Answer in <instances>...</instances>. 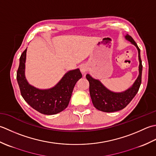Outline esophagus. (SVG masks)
<instances>
[{"instance_id":"34e87169","label":"esophagus","mask_w":156,"mask_h":156,"mask_svg":"<svg viewBox=\"0 0 156 156\" xmlns=\"http://www.w3.org/2000/svg\"><path fill=\"white\" fill-rule=\"evenodd\" d=\"M80 71L83 74L85 75L87 71V66L86 65H81L80 66Z\"/></svg>"}]
</instances>
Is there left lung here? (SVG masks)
<instances>
[{
    "label": "left lung",
    "mask_w": 156,
    "mask_h": 156,
    "mask_svg": "<svg viewBox=\"0 0 156 156\" xmlns=\"http://www.w3.org/2000/svg\"><path fill=\"white\" fill-rule=\"evenodd\" d=\"M125 38L133 44L138 51L139 75L131 86L120 92L113 91L104 85L99 79L92 77L90 74L86 75V78L90 83V94L92 103L96 109L102 112H114L125 108L135 96L141 83L143 66L140 56V49L133 37L129 34L125 35Z\"/></svg>",
    "instance_id": "left-lung-1"
}]
</instances>
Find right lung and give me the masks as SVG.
I'll use <instances>...</instances> for the list:
<instances>
[{"instance_id": "obj_1", "label": "right lung", "mask_w": 156, "mask_h": 156, "mask_svg": "<svg viewBox=\"0 0 156 156\" xmlns=\"http://www.w3.org/2000/svg\"><path fill=\"white\" fill-rule=\"evenodd\" d=\"M27 48L20 58L17 80L21 94L25 101L41 114L52 115L64 110L68 106L76 83L82 77L79 69L71 70L63 75L55 86L39 89L29 83L25 77Z\"/></svg>"}]
</instances>
